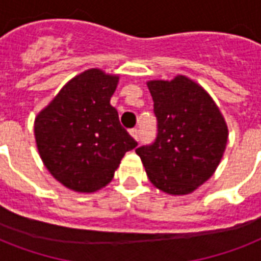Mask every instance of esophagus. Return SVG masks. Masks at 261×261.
Here are the masks:
<instances>
[{"mask_svg":"<svg viewBox=\"0 0 261 261\" xmlns=\"http://www.w3.org/2000/svg\"><path fill=\"white\" fill-rule=\"evenodd\" d=\"M130 135H131V137H133V138L135 139V141H139V137H141V135H139V130H138V128H131V130H130Z\"/></svg>","mask_w":261,"mask_h":261,"instance_id":"34e87169","label":"esophagus"}]
</instances>
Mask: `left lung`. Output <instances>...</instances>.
Listing matches in <instances>:
<instances>
[{"label": "left lung", "instance_id": "left-lung-1", "mask_svg": "<svg viewBox=\"0 0 261 261\" xmlns=\"http://www.w3.org/2000/svg\"><path fill=\"white\" fill-rule=\"evenodd\" d=\"M157 137L138 147L149 180L169 195H187L213 176L227 143V126L211 96L186 75L147 83Z\"/></svg>", "mask_w": 261, "mask_h": 261}]
</instances>
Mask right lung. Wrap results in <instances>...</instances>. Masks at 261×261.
Wrapping results in <instances>:
<instances>
[{"label": "right lung", "mask_w": 261, "mask_h": 261, "mask_svg": "<svg viewBox=\"0 0 261 261\" xmlns=\"http://www.w3.org/2000/svg\"><path fill=\"white\" fill-rule=\"evenodd\" d=\"M119 75L89 69L75 75L35 119L44 167L75 192H94L114 177L126 151L138 143L123 128L111 97Z\"/></svg>", "instance_id": "right-lung-1"}]
</instances>
